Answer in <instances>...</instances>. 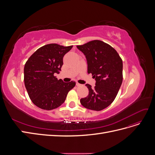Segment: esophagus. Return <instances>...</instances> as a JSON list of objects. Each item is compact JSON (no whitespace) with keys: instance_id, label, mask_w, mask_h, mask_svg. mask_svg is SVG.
I'll return each instance as SVG.
<instances>
[{"instance_id":"34e87169","label":"esophagus","mask_w":155,"mask_h":155,"mask_svg":"<svg viewBox=\"0 0 155 155\" xmlns=\"http://www.w3.org/2000/svg\"><path fill=\"white\" fill-rule=\"evenodd\" d=\"M76 85H77L78 87H80V86H81L82 85H81V84H80V83H79L76 82Z\"/></svg>"}]
</instances>
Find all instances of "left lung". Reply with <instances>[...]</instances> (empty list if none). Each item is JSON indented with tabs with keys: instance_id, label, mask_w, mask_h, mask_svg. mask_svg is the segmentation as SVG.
Here are the masks:
<instances>
[{
	"instance_id": "obj_1",
	"label": "left lung",
	"mask_w": 155,
	"mask_h": 155,
	"mask_svg": "<svg viewBox=\"0 0 155 155\" xmlns=\"http://www.w3.org/2000/svg\"><path fill=\"white\" fill-rule=\"evenodd\" d=\"M85 55L87 72L95 78L96 86L86 84L88 96L81 98V105L88 109L101 110L114 100L123 81V62L114 48L104 42L94 40L77 46Z\"/></svg>"
}]
</instances>
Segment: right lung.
Returning a JSON list of instances; mask_svg holds the SVG:
<instances>
[{"label":"right lung","instance_id":"obj_1","mask_svg":"<svg viewBox=\"0 0 155 155\" xmlns=\"http://www.w3.org/2000/svg\"><path fill=\"white\" fill-rule=\"evenodd\" d=\"M72 46L49 44L37 50L28 59L24 68V81L29 97L37 107L52 110L63 104L68 92L76 85L54 76L61 68L64 55Z\"/></svg>","mask_w":155,"mask_h":155}]
</instances>
